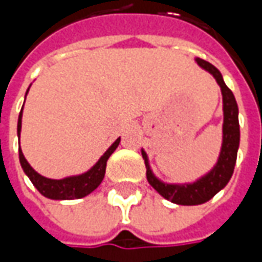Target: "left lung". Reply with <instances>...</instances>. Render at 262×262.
Segmentation results:
<instances>
[{"mask_svg": "<svg viewBox=\"0 0 262 262\" xmlns=\"http://www.w3.org/2000/svg\"><path fill=\"white\" fill-rule=\"evenodd\" d=\"M196 64L208 71L216 78L217 84L222 89L223 95V143H222V151L217 160L216 166L213 167L206 176L198 179L192 184H165L159 181L153 175L151 169L148 166V159L144 150H141V155L144 159L147 167V181L148 184L156 189L157 192L163 198L169 201L179 204V206H198L207 203L216 195L220 189H223L226 184L230 181L233 175V169L236 163L237 148H239V119H237V103L232 90L225 84L223 77L216 67L211 66L201 58H195Z\"/></svg>", "mask_w": 262, "mask_h": 262, "instance_id": "1", "label": "left lung"}]
</instances>
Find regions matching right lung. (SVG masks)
<instances>
[{"instance_id": "add662e5", "label": "right lung", "mask_w": 262, "mask_h": 262, "mask_svg": "<svg viewBox=\"0 0 262 262\" xmlns=\"http://www.w3.org/2000/svg\"><path fill=\"white\" fill-rule=\"evenodd\" d=\"M27 92H29V89H27ZM27 92H26V95H27ZM21 115H23V109L20 111L18 124H17V134L18 136L21 131ZM119 141H121V138H118L115 143L106 150L105 155L100 157L99 162L90 170H87L86 173L68 176L64 179H49V178L39 175L26 160L21 148L18 150V157H20V163H21L25 173L29 176L32 184L36 186V189L42 195L46 196V198H51V200H76V198H83V196L89 195L90 192H93L96 188L100 185V182L105 178L106 162L111 157V155L115 151L116 147L119 146Z\"/></svg>"}]
</instances>
